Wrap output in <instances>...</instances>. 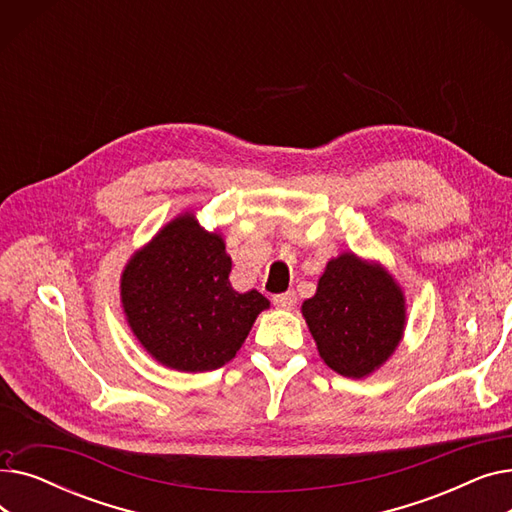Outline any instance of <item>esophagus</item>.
Instances as JSON below:
<instances>
[{"mask_svg":"<svg viewBox=\"0 0 512 512\" xmlns=\"http://www.w3.org/2000/svg\"><path fill=\"white\" fill-rule=\"evenodd\" d=\"M274 305H276L278 309L290 311V309H294V305H297V294H294V292L276 294V297H274Z\"/></svg>","mask_w":512,"mask_h":512,"instance_id":"esophagus-1","label":"esophagus"}]
</instances>
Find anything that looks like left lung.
Wrapping results in <instances>:
<instances>
[{
  "label": "left lung",
  "instance_id": "8db88e82",
  "mask_svg": "<svg viewBox=\"0 0 512 512\" xmlns=\"http://www.w3.org/2000/svg\"><path fill=\"white\" fill-rule=\"evenodd\" d=\"M319 357L344 378L378 371L407 328V299L380 261L340 253L326 263L311 299L301 305Z\"/></svg>",
  "mask_w": 512,
  "mask_h": 512
}]
</instances>
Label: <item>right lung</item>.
Returning a JSON list of instances; mask_svg holds the SVG:
<instances>
[{
    "label": "right lung",
    "mask_w": 512,
    "mask_h": 512,
    "mask_svg": "<svg viewBox=\"0 0 512 512\" xmlns=\"http://www.w3.org/2000/svg\"><path fill=\"white\" fill-rule=\"evenodd\" d=\"M232 259L220 232L184 211L134 251L120 301L134 338L168 369L211 371L232 361L255 319L270 309L261 292L230 284Z\"/></svg>",
    "instance_id": "right-lung-1"
}]
</instances>
